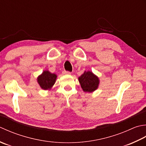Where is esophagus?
<instances>
[{
    "instance_id": "1",
    "label": "esophagus",
    "mask_w": 146,
    "mask_h": 146,
    "mask_svg": "<svg viewBox=\"0 0 146 146\" xmlns=\"http://www.w3.org/2000/svg\"><path fill=\"white\" fill-rule=\"evenodd\" d=\"M71 73L70 72H69V71H64L63 72V74H64V75H70Z\"/></svg>"
}]
</instances>
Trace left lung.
I'll use <instances>...</instances> for the list:
<instances>
[{"mask_svg": "<svg viewBox=\"0 0 146 146\" xmlns=\"http://www.w3.org/2000/svg\"><path fill=\"white\" fill-rule=\"evenodd\" d=\"M78 80L81 88L85 93H93L99 87V77L91 71H84L79 77Z\"/></svg>", "mask_w": 146, "mask_h": 146, "instance_id": "1", "label": "left lung"}]
</instances>
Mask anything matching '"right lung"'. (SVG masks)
I'll return each instance as SVG.
<instances>
[{
    "mask_svg": "<svg viewBox=\"0 0 146 146\" xmlns=\"http://www.w3.org/2000/svg\"><path fill=\"white\" fill-rule=\"evenodd\" d=\"M57 76L51 73L49 70H44L42 74L37 77V82L40 88L43 90H50L55 84Z\"/></svg>",
    "mask_w": 146,
    "mask_h": 146,
    "instance_id": "1",
    "label": "right lung"
}]
</instances>
